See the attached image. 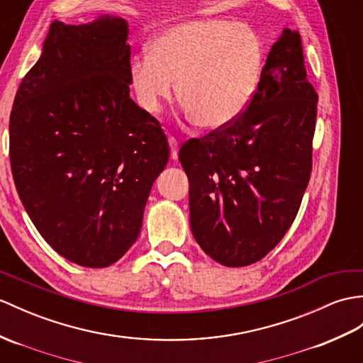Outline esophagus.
<instances>
[{"instance_id": "34e87169", "label": "esophagus", "mask_w": 363, "mask_h": 363, "mask_svg": "<svg viewBox=\"0 0 363 363\" xmlns=\"http://www.w3.org/2000/svg\"><path fill=\"white\" fill-rule=\"evenodd\" d=\"M168 145H170V155H172V159H178V150H179V142L176 138L170 136L168 138Z\"/></svg>"}]
</instances>
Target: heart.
I'll list each match as a JSON object with an SVG mask.
<instances>
[{"instance_id":"heart-1","label":"heart","mask_w":363,"mask_h":363,"mask_svg":"<svg viewBox=\"0 0 363 363\" xmlns=\"http://www.w3.org/2000/svg\"><path fill=\"white\" fill-rule=\"evenodd\" d=\"M264 67V48L247 24L223 18L176 23L134 57L128 83L136 104L157 114L173 96L202 130H221L246 111Z\"/></svg>"}]
</instances>
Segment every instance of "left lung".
Masks as SVG:
<instances>
[{"instance_id": "8db88e82", "label": "left lung", "mask_w": 363, "mask_h": 363, "mask_svg": "<svg viewBox=\"0 0 363 363\" xmlns=\"http://www.w3.org/2000/svg\"><path fill=\"white\" fill-rule=\"evenodd\" d=\"M315 117L317 92L306 79L300 33L284 29L246 111L184 142L190 227L216 263H257L289 230L313 170Z\"/></svg>"}]
</instances>
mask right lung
<instances>
[{"label":"right lung","mask_w":363,"mask_h":363,"mask_svg":"<svg viewBox=\"0 0 363 363\" xmlns=\"http://www.w3.org/2000/svg\"><path fill=\"white\" fill-rule=\"evenodd\" d=\"M126 40L121 16L54 21L11 113L23 206L57 254L85 267L111 266L138 240L170 156L161 123L130 97Z\"/></svg>","instance_id":"right-lung-1"}]
</instances>
